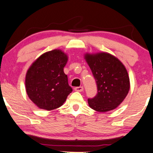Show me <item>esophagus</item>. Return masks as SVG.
<instances>
[{
    "label": "esophagus",
    "instance_id": "esophagus-1",
    "mask_svg": "<svg viewBox=\"0 0 153 153\" xmlns=\"http://www.w3.org/2000/svg\"><path fill=\"white\" fill-rule=\"evenodd\" d=\"M75 90L77 91V92H82V91H83V87L82 86L76 87V88H75Z\"/></svg>",
    "mask_w": 153,
    "mask_h": 153
}]
</instances>
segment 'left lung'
Wrapping results in <instances>:
<instances>
[{"label":"left lung","instance_id":"8db88e82","mask_svg":"<svg viewBox=\"0 0 153 153\" xmlns=\"http://www.w3.org/2000/svg\"><path fill=\"white\" fill-rule=\"evenodd\" d=\"M85 60L97 87L96 95L88 99L90 107L100 112L116 109L130 89L129 77L124 65L107 53L86 54Z\"/></svg>","mask_w":153,"mask_h":153}]
</instances>
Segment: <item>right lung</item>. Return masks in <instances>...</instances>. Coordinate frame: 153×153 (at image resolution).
Wrapping results in <instances>:
<instances>
[{
    "mask_svg": "<svg viewBox=\"0 0 153 153\" xmlns=\"http://www.w3.org/2000/svg\"><path fill=\"white\" fill-rule=\"evenodd\" d=\"M67 61L66 54L55 49L40 56L28 69L25 78L27 94L40 109H57L73 91L63 72Z\"/></svg>",
    "mask_w": 153,
    "mask_h": 153,
    "instance_id": "obj_1",
    "label": "right lung"
}]
</instances>
